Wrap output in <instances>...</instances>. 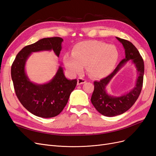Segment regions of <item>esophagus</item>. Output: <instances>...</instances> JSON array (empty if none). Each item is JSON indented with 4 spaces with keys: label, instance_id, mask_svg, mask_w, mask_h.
Here are the masks:
<instances>
[{
    "label": "esophagus",
    "instance_id": "1",
    "mask_svg": "<svg viewBox=\"0 0 156 156\" xmlns=\"http://www.w3.org/2000/svg\"><path fill=\"white\" fill-rule=\"evenodd\" d=\"M84 83H86V80L82 78V77H79L77 80V84L78 85H80V84H82Z\"/></svg>",
    "mask_w": 156,
    "mask_h": 156
}]
</instances>
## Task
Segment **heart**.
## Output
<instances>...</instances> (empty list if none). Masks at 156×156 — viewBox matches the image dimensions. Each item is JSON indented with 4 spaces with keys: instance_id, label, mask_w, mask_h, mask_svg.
I'll use <instances>...</instances> for the list:
<instances>
[{
    "instance_id": "heart-1",
    "label": "heart",
    "mask_w": 156,
    "mask_h": 156,
    "mask_svg": "<svg viewBox=\"0 0 156 156\" xmlns=\"http://www.w3.org/2000/svg\"><path fill=\"white\" fill-rule=\"evenodd\" d=\"M119 53L113 45L97 40H88L75 44L72 55L64 56L65 66L76 74L81 72L87 65L89 75L94 78L101 79L109 75L119 59Z\"/></svg>"
}]
</instances>
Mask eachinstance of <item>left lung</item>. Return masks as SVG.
<instances>
[{
    "mask_svg": "<svg viewBox=\"0 0 156 156\" xmlns=\"http://www.w3.org/2000/svg\"><path fill=\"white\" fill-rule=\"evenodd\" d=\"M116 38L124 46L126 57L109 75L100 81H94V90L91 98V102L96 109L101 115L109 117L123 114L133 106L142 90L144 72L143 59L135 45L126 40L118 37ZM129 59H131L136 65L138 72L136 87L125 95L119 97L108 95L105 89L106 85L120 68Z\"/></svg>",
    "mask_w": 156,
    "mask_h": 156,
    "instance_id": "1",
    "label": "left lung"
}]
</instances>
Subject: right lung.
<instances>
[{
	"instance_id": "right-lung-1",
	"label": "right lung",
	"mask_w": 156,
	"mask_h": 156,
	"mask_svg": "<svg viewBox=\"0 0 156 156\" xmlns=\"http://www.w3.org/2000/svg\"><path fill=\"white\" fill-rule=\"evenodd\" d=\"M63 39L60 37H46L23 48L12 65L11 75L16 94L21 104L32 114L41 118L57 116L66 105L71 93L77 85V79L66 78L61 66L48 83H32L25 73L27 58L33 52L53 50L59 56Z\"/></svg>"
}]
</instances>
